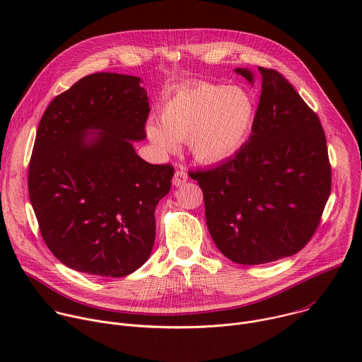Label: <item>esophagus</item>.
Segmentation results:
<instances>
[{
    "instance_id": "obj_1",
    "label": "esophagus",
    "mask_w": 362,
    "mask_h": 362,
    "mask_svg": "<svg viewBox=\"0 0 362 362\" xmlns=\"http://www.w3.org/2000/svg\"><path fill=\"white\" fill-rule=\"evenodd\" d=\"M187 179H189V176H187L186 169H185V168H180V169H177V170L175 172L173 185H175V186H182V185H185V183L187 182Z\"/></svg>"
}]
</instances>
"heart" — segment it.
<instances>
[{"label": "heart", "instance_id": "obj_1", "mask_svg": "<svg viewBox=\"0 0 362 362\" xmlns=\"http://www.w3.org/2000/svg\"><path fill=\"white\" fill-rule=\"evenodd\" d=\"M253 116V101L245 90L199 83L169 98L162 110V126L150 123L147 133L165 148L187 141L196 159L218 162L243 143Z\"/></svg>", "mask_w": 362, "mask_h": 362}]
</instances>
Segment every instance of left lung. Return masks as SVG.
<instances>
[{
	"label": "left lung",
	"mask_w": 362,
	"mask_h": 362,
	"mask_svg": "<svg viewBox=\"0 0 362 362\" xmlns=\"http://www.w3.org/2000/svg\"><path fill=\"white\" fill-rule=\"evenodd\" d=\"M257 70L262 90L247 143L215 168L189 172L203 192L214 242L240 265L298 253L318 229L331 193L320 117L279 71ZM236 73L252 83L249 70Z\"/></svg>",
	"instance_id": "obj_1"
}]
</instances>
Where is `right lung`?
I'll return each instance as SVG.
<instances>
[{"mask_svg":"<svg viewBox=\"0 0 362 362\" xmlns=\"http://www.w3.org/2000/svg\"><path fill=\"white\" fill-rule=\"evenodd\" d=\"M148 98L140 77L95 73L44 112L28 165V194L47 247L78 272L122 278L154 245V209L172 186V165L137 156ZM99 133L87 141L86 132Z\"/></svg>","mask_w":362,"mask_h":362,"instance_id":"add662e5","label":"right lung"}]
</instances>
